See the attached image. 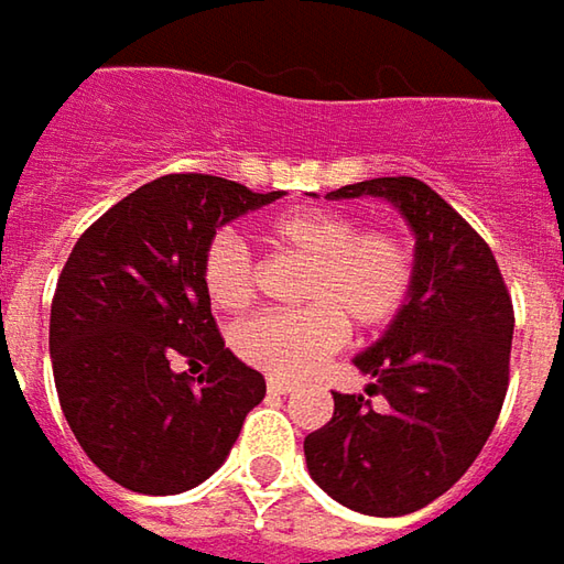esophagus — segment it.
Returning <instances> with one entry per match:
<instances>
[{
	"instance_id": "esophagus-1",
	"label": "esophagus",
	"mask_w": 564,
	"mask_h": 564,
	"mask_svg": "<svg viewBox=\"0 0 564 564\" xmlns=\"http://www.w3.org/2000/svg\"><path fill=\"white\" fill-rule=\"evenodd\" d=\"M267 389H270V392H279V395H285V392H294V382L292 379L270 377L267 379Z\"/></svg>"
}]
</instances>
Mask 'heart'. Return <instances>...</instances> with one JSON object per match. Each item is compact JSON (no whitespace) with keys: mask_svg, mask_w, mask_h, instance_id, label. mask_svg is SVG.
<instances>
[{"mask_svg":"<svg viewBox=\"0 0 564 564\" xmlns=\"http://www.w3.org/2000/svg\"><path fill=\"white\" fill-rule=\"evenodd\" d=\"M263 238L275 253L307 263L292 314L253 316L235 329L238 358L270 377H307L345 341L348 323L379 333L408 307L417 253L399 228H360L355 216L301 206L272 216ZM200 285L216 311H245L257 294V267L235 235H216L200 257Z\"/></svg>","mask_w":564,"mask_h":564,"instance_id":"obj_1","label":"heart"}]
</instances>
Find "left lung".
I'll return each instance as SVG.
<instances>
[{
  "label": "left lung",
  "mask_w": 564,
  "mask_h": 564,
  "mask_svg": "<svg viewBox=\"0 0 564 564\" xmlns=\"http://www.w3.org/2000/svg\"><path fill=\"white\" fill-rule=\"evenodd\" d=\"M386 197L417 235L408 307L370 351L367 395L333 392V417L304 440L319 487L348 509L395 518L462 480L499 421L514 311L489 245L421 178H370L326 197Z\"/></svg>",
  "instance_id": "left-lung-1"
}]
</instances>
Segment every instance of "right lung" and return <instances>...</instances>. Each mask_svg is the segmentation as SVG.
I'll use <instances>...</instances> for the list:
<instances>
[{"label":"right lung","instance_id":"1","mask_svg":"<svg viewBox=\"0 0 564 564\" xmlns=\"http://www.w3.org/2000/svg\"><path fill=\"white\" fill-rule=\"evenodd\" d=\"M219 175H163L106 209L58 275L50 355L62 414L124 489L175 496L226 462L267 395L209 314L200 257L216 228L279 200ZM178 359L204 362L194 380Z\"/></svg>","mask_w":564,"mask_h":564}]
</instances>
